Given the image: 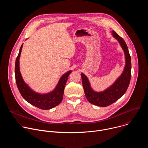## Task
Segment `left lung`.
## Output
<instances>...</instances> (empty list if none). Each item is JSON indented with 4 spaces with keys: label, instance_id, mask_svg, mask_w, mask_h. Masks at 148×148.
<instances>
[{
    "label": "left lung",
    "instance_id": "left-lung-1",
    "mask_svg": "<svg viewBox=\"0 0 148 148\" xmlns=\"http://www.w3.org/2000/svg\"><path fill=\"white\" fill-rule=\"evenodd\" d=\"M112 35L119 42L125 54V65L121 75L108 88L103 91L97 92L91 88L87 77L83 73L81 74L84 92L87 100L91 103L102 107L109 106L125 93L131 77V58L127 45L124 40L115 31H112Z\"/></svg>",
    "mask_w": 148,
    "mask_h": 148
}]
</instances>
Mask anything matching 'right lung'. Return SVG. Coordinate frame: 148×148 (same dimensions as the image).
Segmentation results:
<instances>
[{
	"label": "right lung",
	"instance_id": "add662e5",
	"mask_svg": "<svg viewBox=\"0 0 148 148\" xmlns=\"http://www.w3.org/2000/svg\"><path fill=\"white\" fill-rule=\"evenodd\" d=\"M23 44L21 46L15 63L16 82L18 91L23 98L29 103L41 110H50L61 103L68 77L71 70L63 74L60 78L56 88L51 92L40 94L34 91L24 81L20 71L19 59Z\"/></svg>",
	"mask_w": 148,
	"mask_h": 148
}]
</instances>
